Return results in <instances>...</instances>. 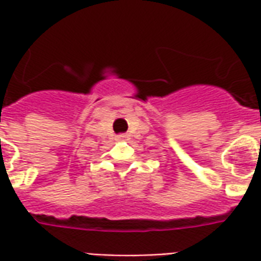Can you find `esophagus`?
<instances>
[{"label":"esophagus","instance_id":"34e87169","mask_svg":"<svg viewBox=\"0 0 261 261\" xmlns=\"http://www.w3.org/2000/svg\"><path fill=\"white\" fill-rule=\"evenodd\" d=\"M125 138H128V137H127V134H121V136H119V140H121V141H123V140H125Z\"/></svg>","mask_w":261,"mask_h":261}]
</instances>
